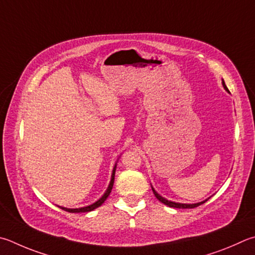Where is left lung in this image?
Masks as SVG:
<instances>
[{
    "instance_id": "obj_1",
    "label": "left lung",
    "mask_w": 255,
    "mask_h": 255,
    "mask_svg": "<svg viewBox=\"0 0 255 255\" xmlns=\"http://www.w3.org/2000/svg\"><path fill=\"white\" fill-rule=\"evenodd\" d=\"M222 83H223V87H224V89H225L226 91H229L228 87H226V85H225L224 80L222 81ZM151 189H152V193H154V195L156 196L157 200L160 201L161 203H163V204L167 205V206H169V207H175V208H194V207H197V206H200V205H202V204H204V203L207 201V200H205V201H203V202H201V203H196V204H182V203H175V202H170V201H167V200H166V198L161 197V196L159 195V194L155 191L154 188L151 187Z\"/></svg>"
}]
</instances>
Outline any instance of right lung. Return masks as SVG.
Instances as JSON below:
<instances>
[{
	"mask_svg": "<svg viewBox=\"0 0 255 255\" xmlns=\"http://www.w3.org/2000/svg\"><path fill=\"white\" fill-rule=\"evenodd\" d=\"M116 167H117V165H115V167L113 169V175H112V180H110V184L109 186L107 188V191H106V193L104 194L103 196H101L98 201L95 202L94 204H91L89 206H86V207H80V208H66V207H61L59 206L60 208H62V210L67 211L69 213H86V212H90V211H94L95 208L99 207L100 205H103V203L107 200V197L109 196L110 192H112L113 189V186H114V180H115V173H116Z\"/></svg>",
	"mask_w": 255,
	"mask_h": 255,
	"instance_id": "1",
	"label": "right lung"
}]
</instances>
